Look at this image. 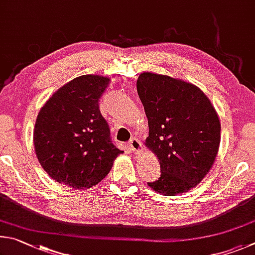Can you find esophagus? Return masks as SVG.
I'll use <instances>...</instances> for the list:
<instances>
[{
	"label": "esophagus",
	"mask_w": 255,
	"mask_h": 255,
	"mask_svg": "<svg viewBox=\"0 0 255 255\" xmlns=\"http://www.w3.org/2000/svg\"><path fill=\"white\" fill-rule=\"evenodd\" d=\"M128 145H130V149L132 150V152L135 154H139L143 151V146H142L140 140H137L136 137H132L130 142H128Z\"/></svg>",
	"instance_id": "esophagus-1"
}]
</instances>
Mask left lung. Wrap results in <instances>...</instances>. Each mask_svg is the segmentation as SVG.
Instances as JSON below:
<instances>
[{"instance_id": "1", "label": "left lung", "mask_w": 255, "mask_h": 255, "mask_svg": "<svg viewBox=\"0 0 255 255\" xmlns=\"http://www.w3.org/2000/svg\"><path fill=\"white\" fill-rule=\"evenodd\" d=\"M137 94L148 118L145 144L160 161V177L148 185L176 196L197 186L213 167L221 124L208 97L195 85L169 76L142 73Z\"/></svg>"}]
</instances>
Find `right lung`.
Returning a JSON list of instances; mask_svg holds the SVG:
<instances>
[{
	"instance_id": "add662e5",
	"label": "right lung",
	"mask_w": 255,
	"mask_h": 255,
	"mask_svg": "<svg viewBox=\"0 0 255 255\" xmlns=\"http://www.w3.org/2000/svg\"><path fill=\"white\" fill-rule=\"evenodd\" d=\"M109 83L103 76H80L58 89L39 112L35 154L44 171L62 185L91 188L123 152L112 141L98 105Z\"/></svg>"
}]
</instances>
